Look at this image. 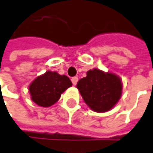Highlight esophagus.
Returning <instances> with one entry per match:
<instances>
[{
    "label": "esophagus",
    "instance_id": "obj_1",
    "mask_svg": "<svg viewBox=\"0 0 153 153\" xmlns=\"http://www.w3.org/2000/svg\"><path fill=\"white\" fill-rule=\"evenodd\" d=\"M71 82H72V84L73 85H76V82H78V77L77 76H74V77H72L71 78Z\"/></svg>",
    "mask_w": 153,
    "mask_h": 153
}]
</instances>
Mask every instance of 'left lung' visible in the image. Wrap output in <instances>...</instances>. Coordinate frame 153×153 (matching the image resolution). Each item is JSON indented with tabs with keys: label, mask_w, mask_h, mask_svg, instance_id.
Wrapping results in <instances>:
<instances>
[{
	"label": "left lung",
	"mask_w": 153,
	"mask_h": 153,
	"mask_svg": "<svg viewBox=\"0 0 153 153\" xmlns=\"http://www.w3.org/2000/svg\"><path fill=\"white\" fill-rule=\"evenodd\" d=\"M76 88L91 110L104 113L111 110L121 98L123 83L115 73L94 68L79 80Z\"/></svg>",
	"instance_id": "8db88e82"
}]
</instances>
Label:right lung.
Masks as SVG:
<instances>
[{
    "label": "right lung",
    "instance_id": "right-lung-1",
    "mask_svg": "<svg viewBox=\"0 0 153 153\" xmlns=\"http://www.w3.org/2000/svg\"><path fill=\"white\" fill-rule=\"evenodd\" d=\"M71 86V80L65 75L47 71L32 82L28 91L33 103L40 107L48 108L55 104L61 94Z\"/></svg>",
    "mask_w": 153,
    "mask_h": 153
}]
</instances>
